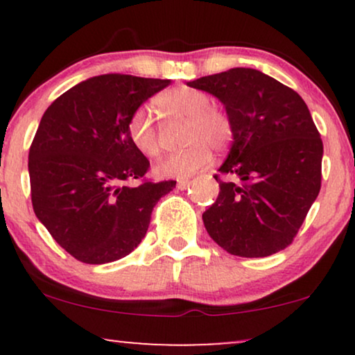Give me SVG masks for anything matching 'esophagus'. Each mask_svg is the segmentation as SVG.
<instances>
[{"label": "esophagus", "mask_w": 355, "mask_h": 355, "mask_svg": "<svg viewBox=\"0 0 355 355\" xmlns=\"http://www.w3.org/2000/svg\"><path fill=\"white\" fill-rule=\"evenodd\" d=\"M189 186H191V181H184V179H181V181H178V189H181V191H184V189H187Z\"/></svg>", "instance_id": "1"}]
</instances>
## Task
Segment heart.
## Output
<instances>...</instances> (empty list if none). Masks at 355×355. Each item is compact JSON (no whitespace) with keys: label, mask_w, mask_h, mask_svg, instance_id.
Segmentation results:
<instances>
[{"label":"heart","mask_w":355,"mask_h":355,"mask_svg":"<svg viewBox=\"0 0 355 355\" xmlns=\"http://www.w3.org/2000/svg\"><path fill=\"white\" fill-rule=\"evenodd\" d=\"M159 111L168 118L187 121L184 130L186 148L171 153L155 168L158 176L186 179L211 163V150L226 152L234 140L236 128L232 116L225 108L211 105L205 92L181 85L164 92L157 98ZM130 144L147 157H158L162 152L158 129L147 110H135L128 119Z\"/></svg>","instance_id":"obj_1"}]
</instances>
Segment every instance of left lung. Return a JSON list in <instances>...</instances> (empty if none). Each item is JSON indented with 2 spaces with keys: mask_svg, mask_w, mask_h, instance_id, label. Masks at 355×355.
<instances>
[{
  "mask_svg": "<svg viewBox=\"0 0 355 355\" xmlns=\"http://www.w3.org/2000/svg\"><path fill=\"white\" fill-rule=\"evenodd\" d=\"M187 85L220 98L236 128L215 174L220 193L202 215L207 232L221 249L245 259L286 249L322 187L323 142L302 96L249 67Z\"/></svg>",
  "mask_w": 355,
  "mask_h": 355,
  "instance_id": "1",
  "label": "left lung"
}]
</instances>
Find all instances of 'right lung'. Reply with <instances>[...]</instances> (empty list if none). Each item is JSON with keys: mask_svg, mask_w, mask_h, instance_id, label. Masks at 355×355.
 <instances>
[{"mask_svg": "<svg viewBox=\"0 0 355 355\" xmlns=\"http://www.w3.org/2000/svg\"><path fill=\"white\" fill-rule=\"evenodd\" d=\"M169 80L103 74L64 92L42 116L28 150L32 207L76 260L110 263L147 234L153 207L176 181L145 178L150 162L130 144L129 116ZM135 180V187L128 182Z\"/></svg>", "mask_w": 355, "mask_h": 355, "instance_id": "add662e5", "label": "right lung"}]
</instances>
